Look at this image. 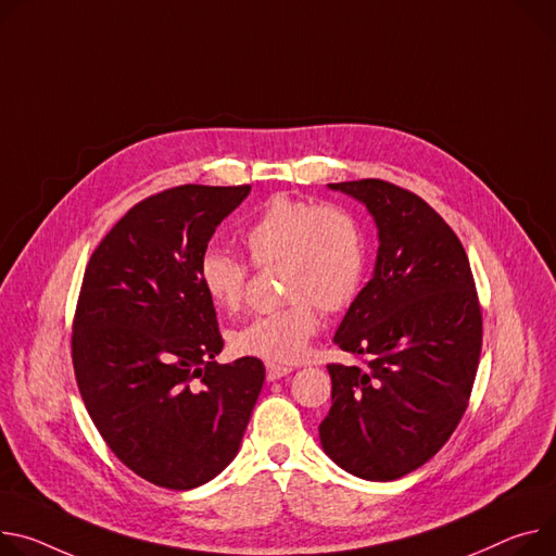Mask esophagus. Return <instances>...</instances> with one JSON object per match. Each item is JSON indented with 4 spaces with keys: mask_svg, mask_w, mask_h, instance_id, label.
I'll use <instances>...</instances> for the list:
<instances>
[{
    "mask_svg": "<svg viewBox=\"0 0 556 556\" xmlns=\"http://www.w3.org/2000/svg\"><path fill=\"white\" fill-rule=\"evenodd\" d=\"M290 372H292L290 366L266 364V377H268V381H277V379H281V377H286V375H290Z\"/></svg>",
    "mask_w": 556,
    "mask_h": 556,
    "instance_id": "1",
    "label": "esophagus"
}]
</instances>
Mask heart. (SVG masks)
I'll return each instance as SVG.
<instances>
[{
	"instance_id": "obj_1",
	"label": "heart",
	"mask_w": 556,
	"mask_h": 556,
	"mask_svg": "<svg viewBox=\"0 0 556 556\" xmlns=\"http://www.w3.org/2000/svg\"><path fill=\"white\" fill-rule=\"evenodd\" d=\"M241 239L257 266H286L281 281L292 301L248 321L235 332L232 345L239 355L294 364L317 334V306L341 311L359 294L368 270L366 230L359 217L343 206H317L277 194L266 201ZM197 277L217 308L239 311L248 283V266L241 260L224 250H206Z\"/></svg>"
}]
</instances>
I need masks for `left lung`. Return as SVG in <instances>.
Segmentation results:
<instances>
[{"mask_svg": "<svg viewBox=\"0 0 556 556\" xmlns=\"http://www.w3.org/2000/svg\"><path fill=\"white\" fill-rule=\"evenodd\" d=\"M328 188L366 206L379 248L332 339L368 364L328 366L319 439L345 472L394 481L434 457L466 413L481 355L475 279L462 241L421 197L381 179Z\"/></svg>", "mask_w": 556, "mask_h": 556, "instance_id": "8db88e82", "label": "left lung"}]
</instances>
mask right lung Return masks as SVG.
<instances>
[{"label":"right lung","mask_w":556,"mask_h":556,"mask_svg":"<svg viewBox=\"0 0 556 556\" xmlns=\"http://www.w3.org/2000/svg\"><path fill=\"white\" fill-rule=\"evenodd\" d=\"M250 186H177L130 208L92 252L73 326L84 406L141 479L192 490L239 452L266 368L219 366L224 341L197 266Z\"/></svg>","instance_id":"right-lung-1"}]
</instances>
